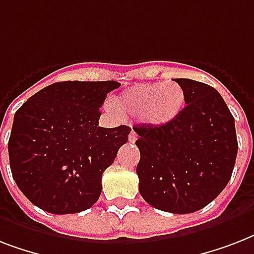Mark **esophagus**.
<instances>
[{
	"mask_svg": "<svg viewBox=\"0 0 254 254\" xmlns=\"http://www.w3.org/2000/svg\"><path fill=\"white\" fill-rule=\"evenodd\" d=\"M129 141H130V142H135V141H137V134H135L134 130L130 131V134H129Z\"/></svg>",
	"mask_w": 254,
	"mask_h": 254,
	"instance_id": "obj_1",
	"label": "esophagus"
}]
</instances>
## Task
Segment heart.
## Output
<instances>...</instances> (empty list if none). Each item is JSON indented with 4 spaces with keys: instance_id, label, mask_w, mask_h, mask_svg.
<instances>
[{
    "instance_id": "b5f03b06",
    "label": "heart",
    "mask_w": 254,
    "mask_h": 254,
    "mask_svg": "<svg viewBox=\"0 0 254 254\" xmlns=\"http://www.w3.org/2000/svg\"><path fill=\"white\" fill-rule=\"evenodd\" d=\"M186 104V92L175 81L137 84L112 101L121 116L139 117L149 127H165L181 115Z\"/></svg>"
}]
</instances>
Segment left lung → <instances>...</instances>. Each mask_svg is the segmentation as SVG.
I'll return each instance as SVG.
<instances>
[{"instance_id":"left-lung-1","label":"left lung","mask_w":254,"mask_h":254,"mask_svg":"<svg viewBox=\"0 0 254 254\" xmlns=\"http://www.w3.org/2000/svg\"><path fill=\"white\" fill-rule=\"evenodd\" d=\"M186 105L165 127H134L141 158L139 193L154 208L191 213L209 204L228 185L237 155L235 119L213 87L175 79Z\"/></svg>"}]
</instances>
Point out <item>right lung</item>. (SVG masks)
Returning a JSON list of instances; mask_svg holds the SVG:
<instances>
[{
  "label": "right lung",
  "mask_w": 254,
  "mask_h": 254,
  "mask_svg": "<svg viewBox=\"0 0 254 254\" xmlns=\"http://www.w3.org/2000/svg\"><path fill=\"white\" fill-rule=\"evenodd\" d=\"M115 80L59 81L33 95L14 115L10 133L11 174L33 204L55 215L91 208L103 173L127 142L130 127H99Z\"/></svg>",
  "instance_id": "1"
}]
</instances>
